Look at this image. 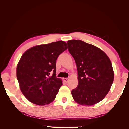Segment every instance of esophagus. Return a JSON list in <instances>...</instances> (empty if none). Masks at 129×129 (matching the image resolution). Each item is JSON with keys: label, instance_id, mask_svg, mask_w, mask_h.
Here are the masks:
<instances>
[{"label": "esophagus", "instance_id": "esophagus-1", "mask_svg": "<svg viewBox=\"0 0 129 129\" xmlns=\"http://www.w3.org/2000/svg\"><path fill=\"white\" fill-rule=\"evenodd\" d=\"M63 80H64V81L66 83H67L68 82V81H69V79H68V78H64Z\"/></svg>", "mask_w": 129, "mask_h": 129}]
</instances>
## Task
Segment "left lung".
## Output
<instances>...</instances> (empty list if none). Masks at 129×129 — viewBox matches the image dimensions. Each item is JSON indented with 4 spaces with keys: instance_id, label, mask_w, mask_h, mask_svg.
Segmentation results:
<instances>
[{
    "instance_id": "obj_1",
    "label": "left lung",
    "mask_w": 129,
    "mask_h": 129,
    "mask_svg": "<svg viewBox=\"0 0 129 129\" xmlns=\"http://www.w3.org/2000/svg\"><path fill=\"white\" fill-rule=\"evenodd\" d=\"M67 45L77 66L79 81L71 91L73 99L81 105L95 104L107 95L114 81L111 62L102 50L83 41L69 40Z\"/></svg>"
}]
</instances>
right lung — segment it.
Listing matches in <instances>:
<instances>
[{
	"mask_svg": "<svg viewBox=\"0 0 129 129\" xmlns=\"http://www.w3.org/2000/svg\"><path fill=\"white\" fill-rule=\"evenodd\" d=\"M67 49L63 41L29 49L22 55L17 67V77L22 93L30 102L39 105L51 103L62 85L56 76V60ZM53 72L50 76V72Z\"/></svg>",
	"mask_w": 129,
	"mask_h": 129,
	"instance_id": "right-lung-1",
	"label": "right lung"
}]
</instances>
